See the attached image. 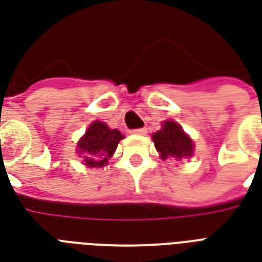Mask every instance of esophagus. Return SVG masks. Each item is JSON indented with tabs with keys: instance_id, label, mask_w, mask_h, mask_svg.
<instances>
[{
	"instance_id": "obj_1",
	"label": "esophagus",
	"mask_w": 262,
	"mask_h": 262,
	"mask_svg": "<svg viewBox=\"0 0 262 262\" xmlns=\"http://www.w3.org/2000/svg\"><path fill=\"white\" fill-rule=\"evenodd\" d=\"M133 135H140V136H144L147 135V129L146 127H140V129H135V130H132Z\"/></svg>"
}]
</instances>
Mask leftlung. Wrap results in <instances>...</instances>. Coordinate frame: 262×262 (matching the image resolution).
Listing matches in <instances>:
<instances>
[{"label": "left lung", "instance_id": "8db88e82", "mask_svg": "<svg viewBox=\"0 0 262 262\" xmlns=\"http://www.w3.org/2000/svg\"><path fill=\"white\" fill-rule=\"evenodd\" d=\"M152 141L162 160L168 158H190L194 151V144L186 135L182 126L175 121H165L162 129L152 135Z\"/></svg>", "mask_w": 262, "mask_h": 262}]
</instances>
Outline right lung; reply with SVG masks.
<instances>
[{
  "instance_id": "obj_1",
  "label": "right lung",
  "mask_w": 262,
  "mask_h": 262,
  "mask_svg": "<svg viewBox=\"0 0 262 262\" xmlns=\"http://www.w3.org/2000/svg\"><path fill=\"white\" fill-rule=\"evenodd\" d=\"M122 139L123 135L119 130L108 127L104 122L94 121L77 143L76 151L83 158L84 165L101 168L108 164Z\"/></svg>"
}]
</instances>
